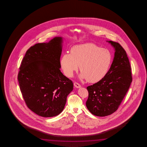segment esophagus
<instances>
[{
  "label": "esophagus",
  "mask_w": 147,
  "mask_h": 147,
  "mask_svg": "<svg viewBox=\"0 0 147 147\" xmlns=\"http://www.w3.org/2000/svg\"><path fill=\"white\" fill-rule=\"evenodd\" d=\"M74 86H75V87H76V88H79L81 87L80 84H79L78 83H77V82L74 83Z\"/></svg>",
  "instance_id": "obj_1"
}]
</instances>
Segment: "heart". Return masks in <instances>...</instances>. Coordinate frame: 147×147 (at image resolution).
Instances as JSON below:
<instances>
[{"mask_svg": "<svg viewBox=\"0 0 147 147\" xmlns=\"http://www.w3.org/2000/svg\"><path fill=\"white\" fill-rule=\"evenodd\" d=\"M112 53L92 43L74 46L70 53L63 55L61 65L68 77H71L80 65L79 77L95 83L101 80L107 74L112 62Z\"/></svg>", "mask_w": 147, "mask_h": 147, "instance_id": "1", "label": "heart"}]
</instances>
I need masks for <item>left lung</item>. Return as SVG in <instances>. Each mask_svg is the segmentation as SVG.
Instances as JSON below:
<instances>
[{
  "instance_id": "left-lung-1",
  "label": "left lung",
  "mask_w": 147,
  "mask_h": 147,
  "mask_svg": "<svg viewBox=\"0 0 147 147\" xmlns=\"http://www.w3.org/2000/svg\"><path fill=\"white\" fill-rule=\"evenodd\" d=\"M107 42L115 49L111 66L101 80L87 87L86 107L92 114L100 117L117 111L132 81L131 66L125 49L118 42Z\"/></svg>"
}]
</instances>
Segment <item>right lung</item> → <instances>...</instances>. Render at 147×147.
I'll return each mask as SVG.
<instances>
[{"label": "right lung", "instance_id": "obj_1", "mask_svg": "<svg viewBox=\"0 0 147 147\" xmlns=\"http://www.w3.org/2000/svg\"><path fill=\"white\" fill-rule=\"evenodd\" d=\"M63 38L38 43L27 51L18 75L22 97L28 107L44 117L60 114L73 83L60 70Z\"/></svg>", "mask_w": 147, "mask_h": 147}]
</instances>
